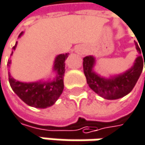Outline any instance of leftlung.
<instances>
[{
	"label": "left lung",
	"mask_w": 145,
	"mask_h": 145,
	"mask_svg": "<svg viewBox=\"0 0 145 145\" xmlns=\"http://www.w3.org/2000/svg\"><path fill=\"white\" fill-rule=\"evenodd\" d=\"M136 49L141 53L138 45H136ZM144 60L142 56L138 55L133 65L124 73L105 78L94 71L93 68L96 64V58L89 55L83 58V70L87 82L93 92L105 99L114 100L127 95L133 89L142 73Z\"/></svg>",
	"instance_id": "8db88e82"
}]
</instances>
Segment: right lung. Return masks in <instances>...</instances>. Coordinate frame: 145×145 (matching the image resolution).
I'll list each match as a JSON object with an SVG mask.
<instances>
[{"label":"right lung","mask_w":145,"mask_h":145,"mask_svg":"<svg viewBox=\"0 0 145 145\" xmlns=\"http://www.w3.org/2000/svg\"><path fill=\"white\" fill-rule=\"evenodd\" d=\"M22 32L18 37L23 35ZM18 42L12 47V52L17 47ZM69 53L59 54L55 57L52 71L55 73V76L52 79L41 80L34 82H22L15 80L8 72L9 83L13 92L28 105L46 109L55 104L63 90V76L65 72V59L68 57ZM11 60H8L7 66L10 68Z\"/></svg>","instance_id":"1"}]
</instances>
